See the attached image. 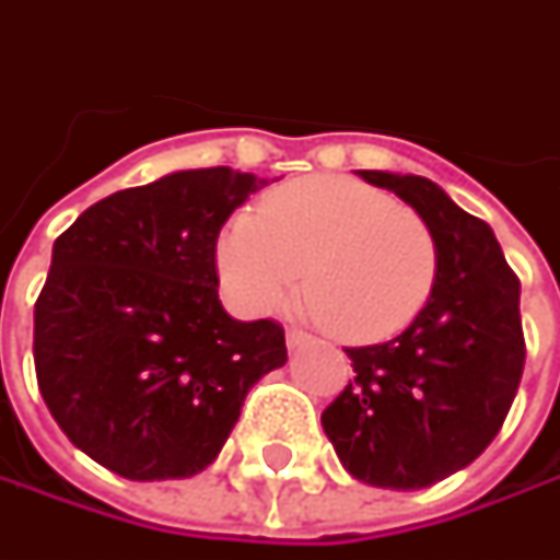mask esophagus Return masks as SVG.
Wrapping results in <instances>:
<instances>
[{
    "instance_id": "1",
    "label": "esophagus",
    "mask_w": 560,
    "mask_h": 560,
    "mask_svg": "<svg viewBox=\"0 0 560 560\" xmlns=\"http://www.w3.org/2000/svg\"><path fill=\"white\" fill-rule=\"evenodd\" d=\"M308 339H312V336L305 334V330H295V327H292V330H287V346H290V349H299V346H305Z\"/></svg>"
}]
</instances>
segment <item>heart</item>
Wrapping results in <instances>:
<instances>
[{
    "label": "heart",
    "mask_w": 560,
    "mask_h": 560,
    "mask_svg": "<svg viewBox=\"0 0 560 560\" xmlns=\"http://www.w3.org/2000/svg\"><path fill=\"white\" fill-rule=\"evenodd\" d=\"M218 270L230 295L255 314L280 308L302 277L305 302L327 334L380 342L427 305L440 246L418 211L374 186L305 177L226 224Z\"/></svg>",
    "instance_id": "b5f03b06"
}]
</instances>
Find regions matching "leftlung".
<instances>
[{"mask_svg": "<svg viewBox=\"0 0 560 560\" xmlns=\"http://www.w3.org/2000/svg\"><path fill=\"white\" fill-rule=\"evenodd\" d=\"M430 224L440 273L427 305L389 342L346 349L355 380L320 423L342 467L380 489L452 477L495 440L524 374L521 280L495 233L415 174L358 171Z\"/></svg>", "mask_w": 560, "mask_h": 560, "instance_id": "8db88e82", "label": "left lung"}]
</instances>
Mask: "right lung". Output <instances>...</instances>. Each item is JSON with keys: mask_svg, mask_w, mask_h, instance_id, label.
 <instances>
[{"mask_svg": "<svg viewBox=\"0 0 560 560\" xmlns=\"http://www.w3.org/2000/svg\"><path fill=\"white\" fill-rule=\"evenodd\" d=\"M268 180L177 171L90 205L52 246L33 308L55 423L127 480H184L224 448L248 389L287 364L283 327L218 299V233Z\"/></svg>", "mask_w": 560, "mask_h": 560, "instance_id": "1", "label": "right lung"}]
</instances>
